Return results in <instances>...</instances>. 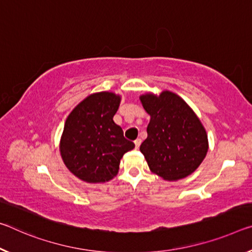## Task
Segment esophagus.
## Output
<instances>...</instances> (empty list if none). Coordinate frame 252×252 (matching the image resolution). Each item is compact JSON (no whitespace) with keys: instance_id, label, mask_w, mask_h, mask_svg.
Returning <instances> with one entry per match:
<instances>
[{"instance_id":"1","label":"esophagus","mask_w":252,"mask_h":252,"mask_svg":"<svg viewBox=\"0 0 252 252\" xmlns=\"http://www.w3.org/2000/svg\"><path fill=\"white\" fill-rule=\"evenodd\" d=\"M134 145H135V149H139V147H140V145H141V139L140 138L135 139Z\"/></svg>"}]
</instances>
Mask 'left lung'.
<instances>
[{
  "label": "left lung",
  "instance_id": "left-lung-1",
  "mask_svg": "<svg viewBox=\"0 0 252 252\" xmlns=\"http://www.w3.org/2000/svg\"><path fill=\"white\" fill-rule=\"evenodd\" d=\"M140 101L150 115L148 137L140 146L150 170L169 182L194 173L209 149L206 131L197 115L169 91L159 96L141 95Z\"/></svg>",
  "mask_w": 252,
  "mask_h": 252
}]
</instances>
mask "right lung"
<instances>
[{
    "instance_id": "add662e5",
    "label": "right lung",
    "mask_w": 252,
    "mask_h": 252,
    "mask_svg": "<svg viewBox=\"0 0 252 252\" xmlns=\"http://www.w3.org/2000/svg\"><path fill=\"white\" fill-rule=\"evenodd\" d=\"M120 101L111 92L92 94L66 120L61 155L70 173L84 182L104 183L117 176L123 155L134 148L113 121Z\"/></svg>"
}]
</instances>
